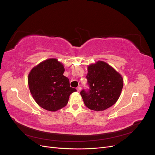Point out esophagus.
Masks as SVG:
<instances>
[{
	"mask_svg": "<svg viewBox=\"0 0 155 155\" xmlns=\"http://www.w3.org/2000/svg\"><path fill=\"white\" fill-rule=\"evenodd\" d=\"M81 90V87H77V91L78 92H80Z\"/></svg>",
	"mask_w": 155,
	"mask_h": 155,
	"instance_id": "obj_1",
	"label": "esophagus"
}]
</instances>
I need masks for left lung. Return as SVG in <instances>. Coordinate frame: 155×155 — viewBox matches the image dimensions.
Segmentation results:
<instances>
[{"instance_id":"obj_1","label":"left lung","mask_w":155,"mask_h":155,"mask_svg":"<svg viewBox=\"0 0 155 155\" xmlns=\"http://www.w3.org/2000/svg\"><path fill=\"white\" fill-rule=\"evenodd\" d=\"M89 91L80 94L84 104L95 111L106 110L116 104L121 95L124 83L121 75L108 63L97 61L87 66Z\"/></svg>"}]
</instances>
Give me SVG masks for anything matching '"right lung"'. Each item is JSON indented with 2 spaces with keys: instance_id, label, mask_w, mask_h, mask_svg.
<instances>
[{
  "instance_id": "right-lung-1",
  "label": "right lung",
  "mask_w": 155,
  "mask_h": 155,
  "mask_svg": "<svg viewBox=\"0 0 155 155\" xmlns=\"http://www.w3.org/2000/svg\"><path fill=\"white\" fill-rule=\"evenodd\" d=\"M64 65L58 59L50 58L33 68L28 76L31 94L44 109L57 111L68 104L70 95L76 91L64 76Z\"/></svg>"
}]
</instances>
